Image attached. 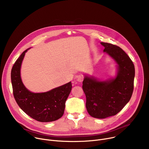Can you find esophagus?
<instances>
[{"mask_svg":"<svg viewBox=\"0 0 149 149\" xmlns=\"http://www.w3.org/2000/svg\"><path fill=\"white\" fill-rule=\"evenodd\" d=\"M83 79H84L83 77H82V76H81V75L78 76L77 78V81L78 82H82V81H83Z\"/></svg>","mask_w":149,"mask_h":149,"instance_id":"esophagus-1","label":"esophagus"}]
</instances>
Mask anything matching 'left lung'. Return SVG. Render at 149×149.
Returning <instances> with one entry per match:
<instances>
[{
	"label": "left lung",
	"mask_w": 149,
	"mask_h": 149,
	"mask_svg": "<svg viewBox=\"0 0 149 149\" xmlns=\"http://www.w3.org/2000/svg\"><path fill=\"white\" fill-rule=\"evenodd\" d=\"M100 44L105 48L104 51L117 63V75L106 81L86 76L82 89L89 114L94 118H105L116 115L130 101L134 89L135 69L132 59L121 48L105 42Z\"/></svg>",
	"instance_id": "left-lung-1"
}]
</instances>
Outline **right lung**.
<instances>
[{"label": "right lung", "instance_id": "1", "mask_svg": "<svg viewBox=\"0 0 149 149\" xmlns=\"http://www.w3.org/2000/svg\"><path fill=\"white\" fill-rule=\"evenodd\" d=\"M28 49L22 52L15 62L11 71V81L14 98L20 107L31 118L40 122H51L60 118L63 114L65 102L70 94L71 82L42 93L28 90L20 78L21 63Z\"/></svg>", "mask_w": 149, "mask_h": 149}]
</instances>
